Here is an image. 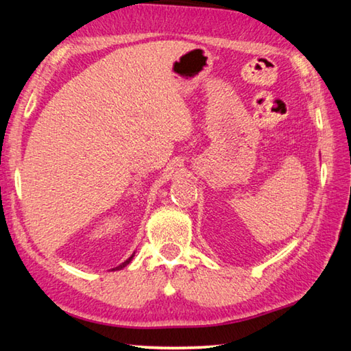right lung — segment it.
Wrapping results in <instances>:
<instances>
[{
  "label": "right lung",
  "instance_id": "obj_1",
  "mask_svg": "<svg viewBox=\"0 0 351 351\" xmlns=\"http://www.w3.org/2000/svg\"><path fill=\"white\" fill-rule=\"evenodd\" d=\"M134 254L136 252H133L132 255H130V257L125 260V261H123V263H121V265H119V266H116V268H112L111 271H119V269H123V268H125V266L130 263V261H132L133 260V257H134Z\"/></svg>",
  "mask_w": 351,
  "mask_h": 351
}]
</instances>
